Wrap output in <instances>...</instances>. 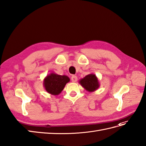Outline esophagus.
Masks as SVG:
<instances>
[{"mask_svg": "<svg viewBox=\"0 0 146 146\" xmlns=\"http://www.w3.org/2000/svg\"><path fill=\"white\" fill-rule=\"evenodd\" d=\"M71 80H72V82H73V83H75V82H76L78 80V78L75 75H73L72 76V78H71Z\"/></svg>", "mask_w": 146, "mask_h": 146, "instance_id": "1", "label": "esophagus"}]
</instances>
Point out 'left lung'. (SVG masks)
<instances>
[{
  "label": "left lung",
  "mask_w": 146,
  "mask_h": 146,
  "mask_svg": "<svg viewBox=\"0 0 146 146\" xmlns=\"http://www.w3.org/2000/svg\"><path fill=\"white\" fill-rule=\"evenodd\" d=\"M79 83L88 92H94L99 86V81L96 74L91 73L82 78L79 81Z\"/></svg>",
  "instance_id": "left-lung-1"
}]
</instances>
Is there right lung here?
I'll return each mask as SVG.
<instances>
[{
	"label": "right lung",
	"mask_w": 146,
	"mask_h": 146,
	"mask_svg": "<svg viewBox=\"0 0 146 146\" xmlns=\"http://www.w3.org/2000/svg\"><path fill=\"white\" fill-rule=\"evenodd\" d=\"M70 81L69 77L66 75H59L55 73H51L44 79L43 86L48 93L57 96L60 94L66 83Z\"/></svg>",
	"instance_id": "add662e5"
}]
</instances>
